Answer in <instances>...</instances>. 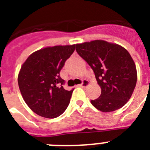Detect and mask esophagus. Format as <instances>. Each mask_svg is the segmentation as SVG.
Returning <instances> with one entry per match:
<instances>
[{"label":"esophagus","instance_id":"esophagus-1","mask_svg":"<svg viewBox=\"0 0 150 150\" xmlns=\"http://www.w3.org/2000/svg\"><path fill=\"white\" fill-rule=\"evenodd\" d=\"M88 84H89V83H88V80H87V79H84V80L83 81V83L79 85V86H80L81 87H83V88H85V87L88 86Z\"/></svg>","mask_w":150,"mask_h":150}]
</instances>
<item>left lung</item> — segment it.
I'll list each match as a JSON object with an SVG mask.
<instances>
[{"label": "left lung", "mask_w": 150, "mask_h": 150, "mask_svg": "<svg viewBox=\"0 0 150 150\" xmlns=\"http://www.w3.org/2000/svg\"><path fill=\"white\" fill-rule=\"evenodd\" d=\"M76 50L95 73L101 88L100 97L91 104L102 112L122 107L130 99L137 83V70L124 47L96 40L76 44Z\"/></svg>", "instance_id": "obj_1"}]
</instances>
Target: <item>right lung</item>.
<instances>
[{
  "label": "right lung",
  "instance_id": "right-lung-1",
  "mask_svg": "<svg viewBox=\"0 0 150 150\" xmlns=\"http://www.w3.org/2000/svg\"><path fill=\"white\" fill-rule=\"evenodd\" d=\"M75 50V45L46 47L33 52L22 64L18 87L30 109L40 116L53 119L62 115L74 89L63 88L60 71Z\"/></svg>",
  "mask_w": 150,
  "mask_h": 150
}]
</instances>
